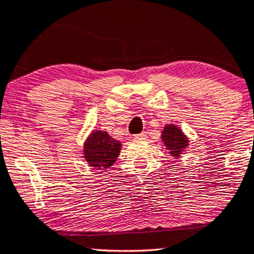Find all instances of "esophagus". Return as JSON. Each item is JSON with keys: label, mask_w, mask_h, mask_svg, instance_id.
<instances>
[{"label": "esophagus", "mask_w": 254, "mask_h": 254, "mask_svg": "<svg viewBox=\"0 0 254 254\" xmlns=\"http://www.w3.org/2000/svg\"><path fill=\"white\" fill-rule=\"evenodd\" d=\"M134 139H145L146 138V132H141L139 134H136V136H133Z\"/></svg>", "instance_id": "obj_1"}]
</instances>
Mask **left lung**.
Instances as JSON below:
<instances>
[{
  "label": "left lung",
  "instance_id": "left-lung-1",
  "mask_svg": "<svg viewBox=\"0 0 254 254\" xmlns=\"http://www.w3.org/2000/svg\"><path fill=\"white\" fill-rule=\"evenodd\" d=\"M161 140L168 153L174 158H180L182 152L189 145L188 137L180 129V127L175 124L165 125L161 131Z\"/></svg>",
  "mask_w": 254,
  "mask_h": 254
}]
</instances>
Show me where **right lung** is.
<instances>
[{
  "mask_svg": "<svg viewBox=\"0 0 254 254\" xmlns=\"http://www.w3.org/2000/svg\"><path fill=\"white\" fill-rule=\"evenodd\" d=\"M122 144L107 131L93 130L83 143V158L89 166L108 170L116 162Z\"/></svg>",
  "mask_w": 254,
  "mask_h": 254,
  "instance_id": "right-lung-1",
  "label": "right lung"
}]
</instances>
